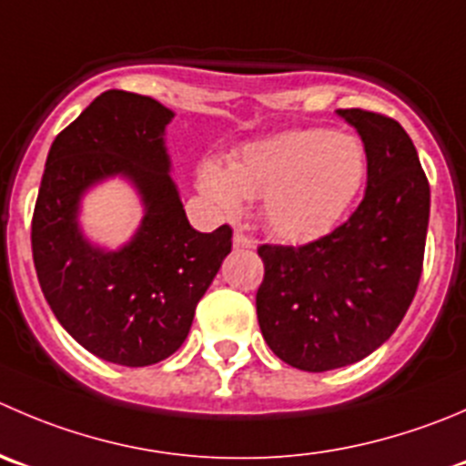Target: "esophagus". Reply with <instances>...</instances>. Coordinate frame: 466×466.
Wrapping results in <instances>:
<instances>
[{
	"label": "esophagus",
	"instance_id": "obj_1",
	"mask_svg": "<svg viewBox=\"0 0 466 466\" xmlns=\"http://www.w3.org/2000/svg\"><path fill=\"white\" fill-rule=\"evenodd\" d=\"M234 248H237V250H243V248H255L257 246V241L255 238H250L248 237V234H243V232H234Z\"/></svg>",
	"mask_w": 466,
	"mask_h": 466
}]
</instances>
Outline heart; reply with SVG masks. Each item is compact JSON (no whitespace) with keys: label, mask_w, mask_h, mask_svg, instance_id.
Instances as JSON below:
<instances>
[{"label":"heart","mask_w":466,"mask_h":466,"mask_svg":"<svg viewBox=\"0 0 466 466\" xmlns=\"http://www.w3.org/2000/svg\"><path fill=\"white\" fill-rule=\"evenodd\" d=\"M367 182V150L353 134L293 129L243 146L228 166L205 159L198 188L223 214L243 198L259 200L261 218L278 238L309 243L337 228Z\"/></svg>","instance_id":"b5f03b06"}]
</instances>
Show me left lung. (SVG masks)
I'll use <instances>...</instances> for the list:
<instances>
[{"label": "left lung", "mask_w": 466, "mask_h": 466, "mask_svg": "<svg viewBox=\"0 0 466 466\" xmlns=\"http://www.w3.org/2000/svg\"><path fill=\"white\" fill-rule=\"evenodd\" d=\"M367 150V193L353 216L307 246H259L257 319L289 367H348L394 334L423 268L431 187L412 138L396 120L339 108Z\"/></svg>", "instance_id": "1"}]
</instances>
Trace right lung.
<instances>
[{
  "label": "right lung",
  "mask_w": 466,
  "mask_h": 466,
  "mask_svg": "<svg viewBox=\"0 0 466 466\" xmlns=\"http://www.w3.org/2000/svg\"><path fill=\"white\" fill-rule=\"evenodd\" d=\"M173 118L157 99L106 90L49 147L31 223L35 273L58 323L104 362L170 358L232 250L229 225L205 234L188 223L166 147ZM111 177L132 183L144 205L118 251L90 242L78 223L85 193Z\"/></svg>",
  "instance_id": "add662e5"
}]
</instances>
